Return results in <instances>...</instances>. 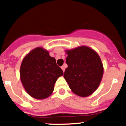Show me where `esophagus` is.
Instances as JSON below:
<instances>
[{"label": "esophagus", "instance_id": "34e87169", "mask_svg": "<svg viewBox=\"0 0 126 126\" xmlns=\"http://www.w3.org/2000/svg\"><path fill=\"white\" fill-rule=\"evenodd\" d=\"M65 65H62V67H61V69H62V71H63V72H64V71H65Z\"/></svg>", "mask_w": 126, "mask_h": 126}]
</instances>
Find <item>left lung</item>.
Segmentation results:
<instances>
[{
  "instance_id": "1",
  "label": "left lung",
  "mask_w": 126,
  "mask_h": 126,
  "mask_svg": "<svg viewBox=\"0 0 126 126\" xmlns=\"http://www.w3.org/2000/svg\"><path fill=\"white\" fill-rule=\"evenodd\" d=\"M67 55L64 77L74 94L86 97L94 93L100 84L103 66L97 52L87 46L66 50Z\"/></svg>"
}]
</instances>
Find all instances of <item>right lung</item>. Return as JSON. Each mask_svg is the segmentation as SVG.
<instances>
[{
	"instance_id": "add662e5",
	"label": "right lung",
	"mask_w": 126,
	"mask_h": 126,
	"mask_svg": "<svg viewBox=\"0 0 126 126\" xmlns=\"http://www.w3.org/2000/svg\"><path fill=\"white\" fill-rule=\"evenodd\" d=\"M20 79L29 95L37 100L50 96L54 84L63 71L54 57L43 47L30 51L23 59L20 67Z\"/></svg>"
}]
</instances>
